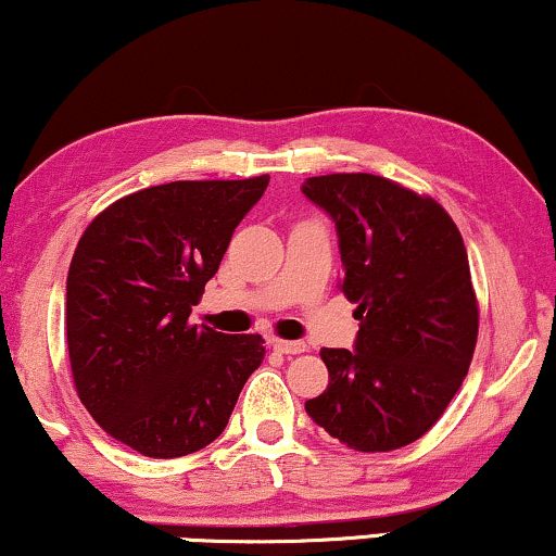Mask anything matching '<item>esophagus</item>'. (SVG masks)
<instances>
[{"instance_id": "34e87169", "label": "esophagus", "mask_w": 556, "mask_h": 556, "mask_svg": "<svg viewBox=\"0 0 556 556\" xmlns=\"http://www.w3.org/2000/svg\"><path fill=\"white\" fill-rule=\"evenodd\" d=\"M270 345L276 348V351L286 353V355H299V353L306 351V342H301V340H278V338H273Z\"/></svg>"}]
</instances>
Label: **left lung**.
<instances>
[{
  "label": "left lung",
  "instance_id": "left-lung-1",
  "mask_svg": "<svg viewBox=\"0 0 556 556\" xmlns=\"http://www.w3.org/2000/svg\"><path fill=\"white\" fill-rule=\"evenodd\" d=\"M332 216L355 351L325 348L330 383L306 413L355 451H394L438 422L475 355L479 309L462 231L441 203L368 173L309 177Z\"/></svg>",
  "mask_w": 556,
  "mask_h": 556
}]
</instances>
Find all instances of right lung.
<instances>
[{
	"label": "right lung",
	"instance_id": "add662e5",
	"mask_svg": "<svg viewBox=\"0 0 556 556\" xmlns=\"http://www.w3.org/2000/svg\"><path fill=\"white\" fill-rule=\"evenodd\" d=\"M267 180L143 188L94 216L74 250V387L94 422L143 456H188L216 441L265 358L260 334H224L188 317Z\"/></svg>",
	"mask_w": 556,
	"mask_h": 556
}]
</instances>
